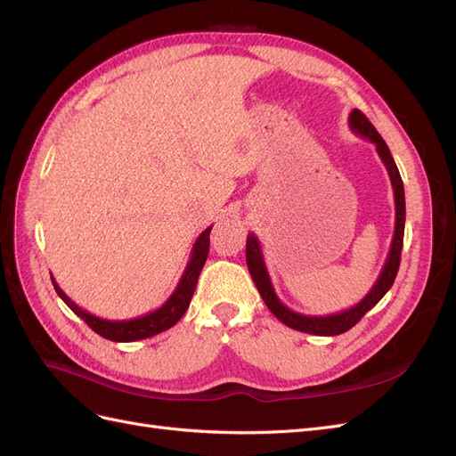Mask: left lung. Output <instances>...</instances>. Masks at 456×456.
Instances as JSON below:
<instances>
[{
    "instance_id": "obj_1",
    "label": "left lung",
    "mask_w": 456,
    "mask_h": 456,
    "mask_svg": "<svg viewBox=\"0 0 456 456\" xmlns=\"http://www.w3.org/2000/svg\"><path fill=\"white\" fill-rule=\"evenodd\" d=\"M348 123H350V129L355 134L363 136V139L370 141L377 146L379 158L382 159L386 171H388V175H390V183L394 188V201H395V228H394L392 245H390L388 256H386L382 272L377 278L375 285L370 287V291L360 302H357L355 306L337 312V314H330V315H305V314L293 312L291 308H287L283 305V302L273 291V285L270 281V273L265 265V255H262V247H260L258 238L253 232L247 236V249H245L247 268H249L251 278L258 289L262 300L266 302L268 310L287 327L300 330V333L315 335V337H335V335L346 333V330L360 322L370 308H375L379 305V300L386 293H388L390 287L394 285V280H395L397 270H399V260H402L403 232H405V191H403L402 175H399V171H397V165L390 154L388 144L384 142L379 131L372 127V123L363 116V112L354 108L350 112Z\"/></svg>"
}]
</instances>
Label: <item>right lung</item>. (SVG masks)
<instances>
[{
    "label": "right lung",
    "mask_w": 456,
    "mask_h": 456,
    "mask_svg": "<svg viewBox=\"0 0 456 456\" xmlns=\"http://www.w3.org/2000/svg\"><path fill=\"white\" fill-rule=\"evenodd\" d=\"M211 228L213 226H209L200 233V238L196 240L194 247H191L190 260L181 275V280H178V283L175 287V291L154 312L144 314L141 317H133V320H102V317H96V315L89 314L87 310L79 308L76 302L62 291L59 283L54 281V278L51 275L54 291H57L59 297L64 300V305L70 308L77 317H81V320H84L94 330V333H99L101 337H104L108 340L134 342V340H142V338L154 337L158 333H163V330L171 329L178 320H181L190 306V300H191V295H194V291H196L201 268L205 265L207 255H209Z\"/></svg>",
    "instance_id": "1"
}]
</instances>
